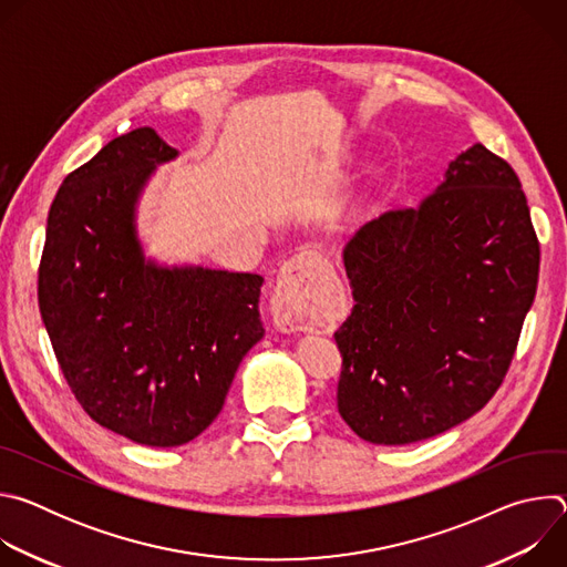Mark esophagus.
<instances>
[{
    "instance_id": "obj_1",
    "label": "esophagus",
    "mask_w": 567,
    "mask_h": 567,
    "mask_svg": "<svg viewBox=\"0 0 567 567\" xmlns=\"http://www.w3.org/2000/svg\"><path fill=\"white\" fill-rule=\"evenodd\" d=\"M320 256L305 251L285 262L278 274L271 298V313L276 328L285 332L307 330L311 326V305L318 293V278L326 271Z\"/></svg>"
}]
</instances>
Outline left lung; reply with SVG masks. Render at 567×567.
I'll use <instances>...</instances> for the list:
<instances>
[{"label":"left lung","mask_w":567,"mask_h":567,"mask_svg":"<svg viewBox=\"0 0 567 567\" xmlns=\"http://www.w3.org/2000/svg\"><path fill=\"white\" fill-rule=\"evenodd\" d=\"M354 307L334 332L337 406L372 444L440 435L501 388L538 285L520 179L475 143L417 208H392L346 247Z\"/></svg>","instance_id":"left-lung-1"}]
</instances>
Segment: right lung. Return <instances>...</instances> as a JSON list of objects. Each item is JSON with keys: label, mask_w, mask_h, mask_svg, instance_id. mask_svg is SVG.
I'll return each instance as SVG.
<instances>
[{"label": "right lung", "mask_w": 567, "mask_h": 567, "mask_svg": "<svg viewBox=\"0 0 567 567\" xmlns=\"http://www.w3.org/2000/svg\"><path fill=\"white\" fill-rule=\"evenodd\" d=\"M177 154L152 127L110 141L51 204L38 302L83 411L145 446H182L219 415L239 361L265 337L262 276L143 260L134 202Z\"/></svg>", "instance_id": "right-lung-1"}]
</instances>
